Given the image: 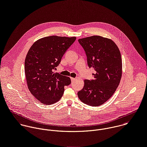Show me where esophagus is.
Wrapping results in <instances>:
<instances>
[{"mask_svg": "<svg viewBox=\"0 0 147 147\" xmlns=\"http://www.w3.org/2000/svg\"><path fill=\"white\" fill-rule=\"evenodd\" d=\"M77 78H72V77H71V81H74V80H76Z\"/></svg>", "mask_w": 147, "mask_h": 147, "instance_id": "1", "label": "esophagus"}]
</instances>
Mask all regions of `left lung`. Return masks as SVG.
<instances>
[{
  "instance_id": "left-lung-1",
  "label": "left lung",
  "mask_w": 147,
  "mask_h": 147,
  "mask_svg": "<svg viewBox=\"0 0 147 147\" xmlns=\"http://www.w3.org/2000/svg\"><path fill=\"white\" fill-rule=\"evenodd\" d=\"M87 57L88 65L96 71L94 79L85 80L78 92L84 103L99 106L107 101L118 88L122 76V59L119 49L110 39L93 36L79 39Z\"/></svg>"
}]
</instances>
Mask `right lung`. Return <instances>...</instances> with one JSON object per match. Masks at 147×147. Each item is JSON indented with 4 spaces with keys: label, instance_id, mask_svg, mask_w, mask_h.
<instances>
[{
    "label": "right lung",
    "instance_id": "right-lung-1",
    "mask_svg": "<svg viewBox=\"0 0 147 147\" xmlns=\"http://www.w3.org/2000/svg\"><path fill=\"white\" fill-rule=\"evenodd\" d=\"M76 39V37L48 36L36 41L28 51L25 61L28 87L42 104L50 105L59 101L64 86L71 84L70 77L54 71Z\"/></svg>",
    "mask_w": 147,
    "mask_h": 147
}]
</instances>
